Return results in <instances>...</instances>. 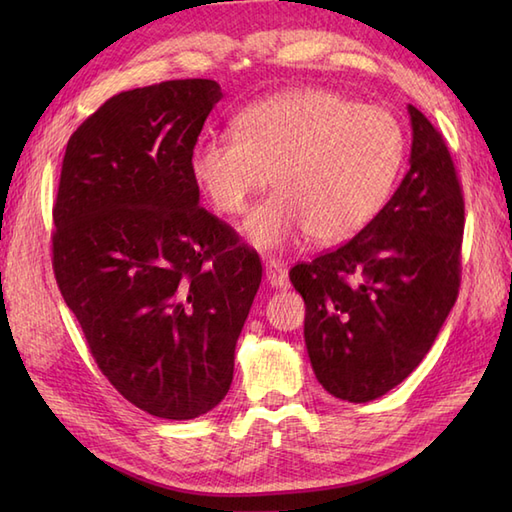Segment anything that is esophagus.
Segmentation results:
<instances>
[{
  "label": "esophagus",
  "instance_id": "esophagus-1",
  "mask_svg": "<svg viewBox=\"0 0 512 512\" xmlns=\"http://www.w3.org/2000/svg\"><path fill=\"white\" fill-rule=\"evenodd\" d=\"M266 279L273 288H286L288 286L286 264L277 257H268L266 259Z\"/></svg>",
  "mask_w": 512,
  "mask_h": 512
}]
</instances>
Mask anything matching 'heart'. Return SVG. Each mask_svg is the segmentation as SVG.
Returning a JSON list of instances; mask_svg holds the SVG:
<instances>
[{
	"label": "heart",
	"instance_id": "b5f03b06",
	"mask_svg": "<svg viewBox=\"0 0 512 512\" xmlns=\"http://www.w3.org/2000/svg\"><path fill=\"white\" fill-rule=\"evenodd\" d=\"M237 132L209 134L193 176L217 211L239 215L273 178L277 193L250 213L244 233L281 248L308 233L339 244L383 209L405 156L398 118L378 105L306 88L268 96L237 116Z\"/></svg>",
	"mask_w": 512,
	"mask_h": 512
}]
</instances>
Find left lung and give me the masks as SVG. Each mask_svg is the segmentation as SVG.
<instances>
[{
    "label": "left lung",
    "instance_id": "left-lung-1",
    "mask_svg": "<svg viewBox=\"0 0 512 512\" xmlns=\"http://www.w3.org/2000/svg\"><path fill=\"white\" fill-rule=\"evenodd\" d=\"M409 171L361 233L301 262L306 347L325 391L369 402L431 350L460 290L464 198L442 134L409 105Z\"/></svg>",
    "mask_w": 512,
    "mask_h": 512
}]
</instances>
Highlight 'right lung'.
<instances>
[{
    "instance_id": "right-lung-1",
    "label": "right lung",
    "mask_w": 512,
    "mask_h": 512,
    "mask_svg": "<svg viewBox=\"0 0 512 512\" xmlns=\"http://www.w3.org/2000/svg\"><path fill=\"white\" fill-rule=\"evenodd\" d=\"M222 99L211 79L121 92L65 147L52 268L96 365L151 416L191 420L233 383L262 262L200 206L193 147Z\"/></svg>"
}]
</instances>
